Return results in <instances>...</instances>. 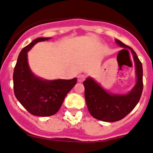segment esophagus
Instances as JSON below:
<instances>
[{"instance_id": "obj_1", "label": "esophagus", "mask_w": 153, "mask_h": 153, "mask_svg": "<svg viewBox=\"0 0 153 153\" xmlns=\"http://www.w3.org/2000/svg\"><path fill=\"white\" fill-rule=\"evenodd\" d=\"M85 78H86V77H85V75H79L78 76V81L79 82H82L85 81Z\"/></svg>"}]
</instances>
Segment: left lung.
Returning <instances> with one entry per match:
<instances>
[{"label":"left lung","instance_id":"1","mask_svg":"<svg viewBox=\"0 0 153 153\" xmlns=\"http://www.w3.org/2000/svg\"><path fill=\"white\" fill-rule=\"evenodd\" d=\"M121 47L130 49L133 55L136 66L137 84L131 91L126 94H114L106 91L91 78H88L83 85L85 86V97L89 113L93 117L104 122H115L124 118L138 104L142 95L143 65L137 53L130 46L116 39Z\"/></svg>","mask_w":153,"mask_h":153}]
</instances>
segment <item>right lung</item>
I'll list each match as a JSON object with an SVG mask.
<instances>
[{"label": "right lung", "mask_w": 153, "mask_h": 153, "mask_svg": "<svg viewBox=\"0 0 153 153\" xmlns=\"http://www.w3.org/2000/svg\"><path fill=\"white\" fill-rule=\"evenodd\" d=\"M50 38H37L20 53L13 75V91L23 107L34 116L49 117L60 109L65 97L77 83L71 80L47 81L35 76L27 62V52L38 42Z\"/></svg>", "instance_id": "obj_1"}]
</instances>
